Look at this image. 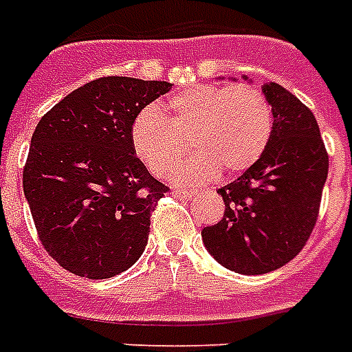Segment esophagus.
<instances>
[{
  "instance_id": "esophagus-1",
  "label": "esophagus",
  "mask_w": 352,
  "mask_h": 352,
  "mask_svg": "<svg viewBox=\"0 0 352 352\" xmlns=\"http://www.w3.org/2000/svg\"><path fill=\"white\" fill-rule=\"evenodd\" d=\"M171 195H173V197H179V199H190V197H193L195 193L186 192V190H177V192H171Z\"/></svg>"
}]
</instances>
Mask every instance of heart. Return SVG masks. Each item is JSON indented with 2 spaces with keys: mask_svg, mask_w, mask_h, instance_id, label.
<instances>
[{
  "mask_svg": "<svg viewBox=\"0 0 352 352\" xmlns=\"http://www.w3.org/2000/svg\"><path fill=\"white\" fill-rule=\"evenodd\" d=\"M272 124V107L256 87L203 84L171 96L164 117L153 107L142 109L129 137L135 155L157 177L170 175L190 144L197 155L173 175L188 186L208 181L217 170L221 175L248 170L267 148Z\"/></svg>",
  "mask_w": 352,
  "mask_h": 352,
  "instance_id": "1",
  "label": "heart"
}]
</instances>
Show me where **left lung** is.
Returning <instances> with one entry per match:
<instances>
[{
    "label": "left lung",
    "mask_w": 352,
    "mask_h": 352,
    "mask_svg": "<svg viewBox=\"0 0 352 352\" xmlns=\"http://www.w3.org/2000/svg\"><path fill=\"white\" fill-rule=\"evenodd\" d=\"M261 89L274 115L270 140L239 179L217 190L225 215L201 232L215 261L246 276L272 272L300 254L316 225L329 171L311 109L276 82Z\"/></svg>",
    "instance_id": "left-lung-1"
}]
</instances>
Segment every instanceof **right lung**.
Instances as JSON below:
<instances>
[{
    "instance_id": "add662e5",
    "label": "right lung",
    "mask_w": 352,
    "mask_h": 352,
    "mask_svg": "<svg viewBox=\"0 0 352 352\" xmlns=\"http://www.w3.org/2000/svg\"><path fill=\"white\" fill-rule=\"evenodd\" d=\"M170 89L168 82L104 76L38 122L23 193L41 245L69 272L113 278L142 256L149 215L168 188L135 155L129 131Z\"/></svg>"
}]
</instances>
